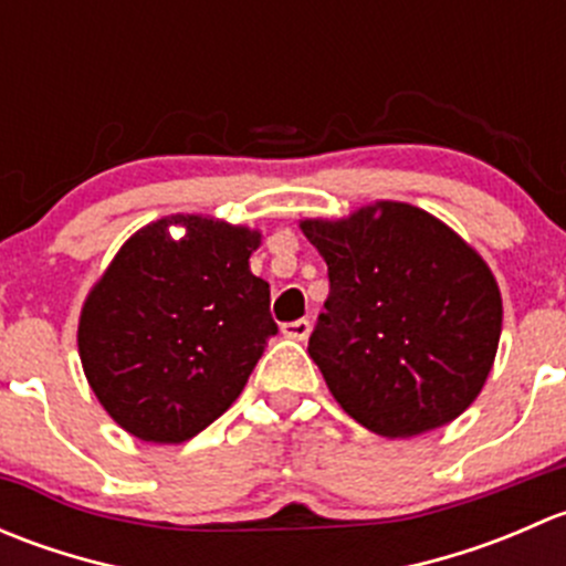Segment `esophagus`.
<instances>
[{
    "instance_id": "1",
    "label": "esophagus",
    "mask_w": 566,
    "mask_h": 566,
    "mask_svg": "<svg viewBox=\"0 0 566 566\" xmlns=\"http://www.w3.org/2000/svg\"><path fill=\"white\" fill-rule=\"evenodd\" d=\"M310 331H312L310 319H293V323L282 325V334L287 336V339H295V342H304L306 336H310Z\"/></svg>"
}]
</instances>
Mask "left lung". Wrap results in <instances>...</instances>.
Listing matches in <instances>:
<instances>
[{
	"label": "left lung",
	"instance_id": "left-lung-1",
	"mask_svg": "<svg viewBox=\"0 0 566 566\" xmlns=\"http://www.w3.org/2000/svg\"><path fill=\"white\" fill-rule=\"evenodd\" d=\"M331 293L310 356L347 416L384 438L454 421L482 391L501 339V290L476 249L408 202L304 219Z\"/></svg>",
	"mask_w": 566,
	"mask_h": 566
}]
</instances>
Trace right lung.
Segmentation results:
<instances>
[{
    "label": "right lung",
    "instance_id": "right-lung-1",
    "mask_svg": "<svg viewBox=\"0 0 566 566\" xmlns=\"http://www.w3.org/2000/svg\"><path fill=\"white\" fill-rule=\"evenodd\" d=\"M169 226H182L172 239ZM260 232L177 213L142 227L93 284L78 358L104 410L147 443L213 424L276 334L271 290L249 268Z\"/></svg>",
    "mask_w": 566,
    "mask_h": 566
}]
</instances>
